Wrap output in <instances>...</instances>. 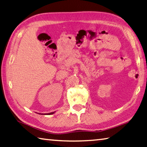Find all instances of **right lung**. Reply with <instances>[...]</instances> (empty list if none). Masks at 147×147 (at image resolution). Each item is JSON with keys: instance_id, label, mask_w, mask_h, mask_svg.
<instances>
[{"instance_id": "add662e5", "label": "right lung", "mask_w": 147, "mask_h": 147, "mask_svg": "<svg viewBox=\"0 0 147 147\" xmlns=\"http://www.w3.org/2000/svg\"><path fill=\"white\" fill-rule=\"evenodd\" d=\"M55 113V112H53V113H48V114H47V115H51V114H54Z\"/></svg>"}]
</instances>
